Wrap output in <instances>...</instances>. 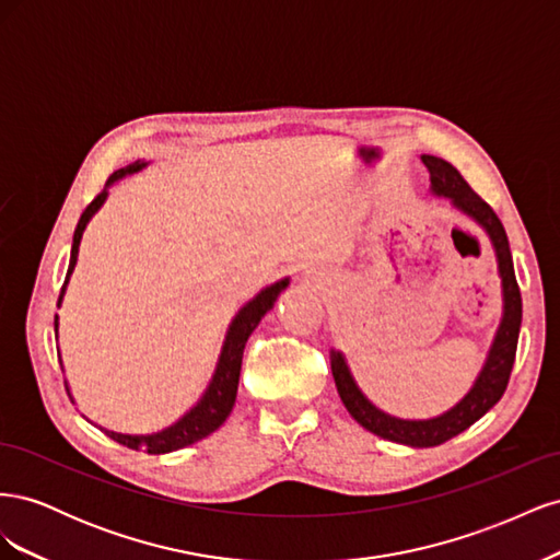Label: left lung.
I'll list each match as a JSON object with an SVG mask.
<instances>
[{
    "mask_svg": "<svg viewBox=\"0 0 560 560\" xmlns=\"http://www.w3.org/2000/svg\"><path fill=\"white\" fill-rule=\"evenodd\" d=\"M420 161L425 163L430 171V191L432 196L448 198L455 210L467 214L471 222H477L486 235L490 238V245L495 249L498 259V273L502 280V319L495 331L493 343L486 354V362L479 371L477 381L469 387V393L451 406L442 416H434L428 420H404L397 416H389L381 411L378 406L371 404L366 395L354 383L350 366L346 362V354L341 350L331 348V374L336 381V389L341 395V401L346 404L348 413L360 422V425L369 432H374L387 442L406 444L413 448H430L448 442L455 434L465 432L469 425H474L481 416H486L504 395L506 383L512 376V366L516 358V343L521 331V292L514 276V261L510 252V241H506L504 226L488 206L477 194L471 191V186L463 179V175L455 167L436 156L422 154Z\"/></svg>",
    "mask_w": 560,
    "mask_h": 560,
    "instance_id": "left-lung-1",
    "label": "left lung"
}]
</instances>
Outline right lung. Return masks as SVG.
Masks as SVG:
<instances>
[{"instance_id":"1","label":"right lung","mask_w":560,"mask_h":560,"mask_svg":"<svg viewBox=\"0 0 560 560\" xmlns=\"http://www.w3.org/2000/svg\"><path fill=\"white\" fill-rule=\"evenodd\" d=\"M147 165H149L147 161H135V163L121 167V171H116L107 179L103 194H97V198L91 202V206L83 210L79 224L74 229L70 268H67L65 284H62L60 296H58V308L62 306V296H65V290H67V282H70V276H72V270L77 266L79 245H81V238H83V231H86L93 214L105 206V200L109 196V186L114 182H118V179L128 177V175H135V173L144 171ZM287 284H290V278H282V280H278L273 284L264 287V290L257 296L249 299L245 306L238 313H235V317L231 319V325L226 329L224 346H222V352H219L214 374H212V378H210V383L206 387V393H202V397L177 422H173L171 428H165V430L154 432V434H121V432H112V430H105V428H100V430H103L107 436H112L114 442H118V444H124V446H128L132 451H147L151 455L179 451V448L191 446V444L200 442V439H206L208 434H212L229 418V413L233 411L235 395H238L241 364H243V350H245L247 338H249V334L254 329H257L261 317L270 308H273L276 299L280 296L282 290H287ZM54 325H56V338H58V315H56ZM58 358H60V354H58ZM65 387H67V395H70V385H67V381H65ZM70 399H72V395H70Z\"/></svg>"}]
</instances>
